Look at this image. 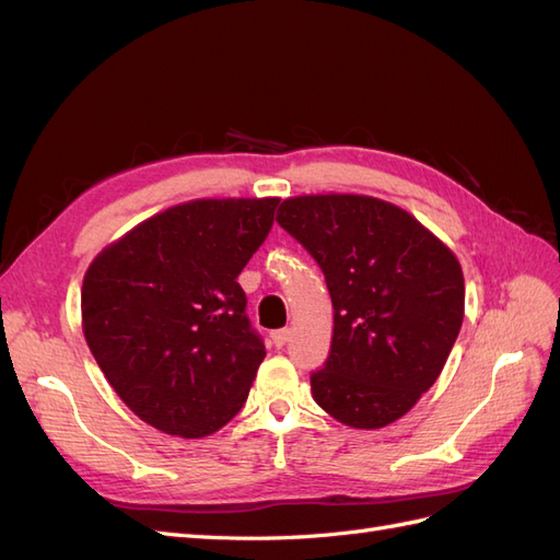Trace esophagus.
I'll use <instances>...</instances> for the list:
<instances>
[{"label":"esophagus","instance_id":"obj_1","mask_svg":"<svg viewBox=\"0 0 560 560\" xmlns=\"http://www.w3.org/2000/svg\"><path fill=\"white\" fill-rule=\"evenodd\" d=\"M290 336H292V331L290 329H278V331H273V343H276V348H284L287 346V341H290Z\"/></svg>","mask_w":560,"mask_h":560}]
</instances>
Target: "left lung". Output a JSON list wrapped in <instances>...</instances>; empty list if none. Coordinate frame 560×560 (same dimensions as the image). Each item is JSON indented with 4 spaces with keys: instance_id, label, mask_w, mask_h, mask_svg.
Returning <instances> with one entry per match:
<instances>
[{
    "instance_id": "left-lung-1",
    "label": "left lung",
    "mask_w": 560,
    "mask_h": 560,
    "mask_svg": "<svg viewBox=\"0 0 560 560\" xmlns=\"http://www.w3.org/2000/svg\"><path fill=\"white\" fill-rule=\"evenodd\" d=\"M278 224L311 252L334 306L329 358L311 374L313 399L358 430L409 413L460 334V261L413 214L371 196L287 198Z\"/></svg>"
}]
</instances>
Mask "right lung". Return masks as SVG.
Wrapping results in <instances>:
<instances>
[{"label": "right lung", "mask_w": 560, "mask_h": 560, "mask_svg": "<svg viewBox=\"0 0 560 560\" xmlns=\"http://www.w3.org/2000/svg\"><path fill=\"white\" fill-rule=\"evenodd\" d=\"M280 198H200L167 208L97 254L83 276V336L128 409L200 439L243 409L266 358L241 270Z\"/></svg>", "instance_id": "1"}]
</instances>
